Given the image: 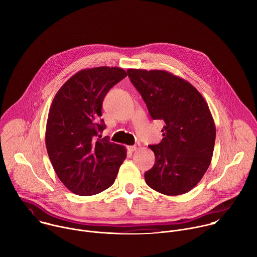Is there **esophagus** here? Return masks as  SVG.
<instances>
[{"label":"esophagus","mask_w":257,"mask_h":257,"mask_svg":"<svg viewBox=\"0 0 257 257\" xmlns=\"http://www.w3.org/2000/svg\"><path fill=\"white\" fill-rule=\"evenodd\" d=\"M139 148H140V144H139V143H136V144H134V145L128 146V150H129L130 152H135V151H137Z\"/></svg>","instance_id":"esophagus-1"}]
</instances>
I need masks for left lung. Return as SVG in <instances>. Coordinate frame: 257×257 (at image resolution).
<instances>
[{"instance_id":"left-lung-1","label":"left lung","mask_w":257,"mask_h":257,"mask_svg":"<svg viewBox=\"0 0 257 257\" xmlns=\"http://www.w3.org/2000/svg\"><path fill=\"white\" fill-rule=\"evenodd\" d=\"M127 73L152 118L165 122L163 140L150 145L156 162L144 174L146 184L172 196L190 191L213 154L215 126L207 102L191 83L168 71L128 69Z\"/></svg>"}]
</instances>
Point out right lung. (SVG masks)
<instances>
[{"label":"right lung","mask_w":257,"mask_h":257,"mask_svg":"<svg viewBox=\"0 0 257 257\" xmlns=\"http://www.w3.org/2000/svg\"><path fill=\"white\" fill-rule=\"evenodd\" d=\"M127 76L119 67L83 69L55 95L46 128V145L63 184L81 196L97 194L114 184L126 159L125 146L100 133L105 125L101 105L107 91Z\"/></svg>","instance_id":"1"}]
</instances>
